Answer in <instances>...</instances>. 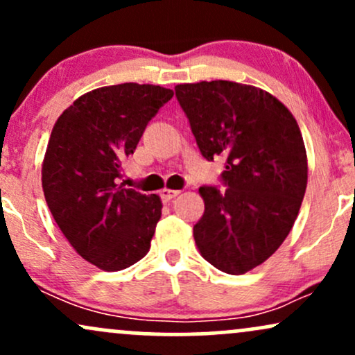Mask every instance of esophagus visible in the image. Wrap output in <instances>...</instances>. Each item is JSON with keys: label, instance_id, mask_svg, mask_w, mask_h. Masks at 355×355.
Listing matches in <instances>:
<instances>
[{"label": "esophagus", "instance_id": "1", "mask_svg": "<svg viewBox=\"0 0 355 355\" xmlns=\"http://www.w3.org/2000/svg\"><path fill=\"white\" fill-rule=\"evenodd\" d=\"M178 193H180V191H178V190H170V189H164V190L160 191V197H162V200H164V202H170V200H172V198L177 197Z\"/></svg>", "mask_w": 355, "mask_h": 355}]
</instances>
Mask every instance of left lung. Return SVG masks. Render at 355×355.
<instances>
[{"label": "left lung", "mask_w": 355, "mask_h": 355, "mask_svg": "<svg viewBox=\"0 0 355 355\" xmlns=\"http://www.w3.org/2000/svg\"><path fill=\"white\" fill-rule=\"evenodd\" d=\"M202 157L225 158L217 185L198 189V252L225 274H245L282 245L302 205L307 155L299 125L275 96L234 81L175 87Z\"/></svg>", "instance_id": "8db88e82"}]
</instances>
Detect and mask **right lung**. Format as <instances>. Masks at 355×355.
<instances>
[{"mask_svg":"<svg viewBox=\"0 0 355 355\" xmlns=\"http://www.w3.org/2000/svg\"><path fill=\"white\" fill-rule=\"evenodd\" d=\"M172 96L155 85L96 88L53 126L42 170L48 209L71 247L101 270H123L150 250L160 197L118 182L148 121Z\"/></svg>","mask_w":355,"mask_h":355,"instance_id":"1","label":"right lung"}]
</instances>
